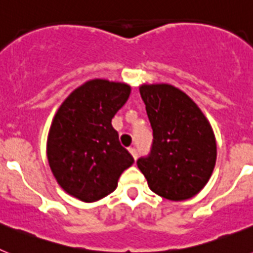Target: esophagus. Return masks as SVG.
<instances>
[{
	"label": "esophagus",
	"instance_id": "34e87169",
	"mask_svg": "<svg viewBox=\"0 0 253 253\" xmlns=\"http://www.w3.org/2000/svg\"><path fill=\"white\" fill-rule=\"evenodd\" d=\"M129 152H130V154H131V156H133L134 160H137V157H138L137 149H135V148H129Z\"/></svg>",
	"mask_w": 253,
	"mask_h": 253
}]
</instances>
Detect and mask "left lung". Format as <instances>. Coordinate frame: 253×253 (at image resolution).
<instances>
[{
  "instance_id": "obj_1",
  "label": "left lung",
  "mask_w": 253,
  "mask_h": 253,
  "mask_svg": "<svg viewBox=\"0 0 253 253\" xmlns=\"http://www.w3.org/2000/svg\"><path fill=\"white\" fill-rule=\"evenodd\" d=\"M153 129L148 157L137 161L149 189L172 202L193 198L208 184L216 161L213 128L198 105L169 84L139 87Z\"/></svg>"
}]
</instances>
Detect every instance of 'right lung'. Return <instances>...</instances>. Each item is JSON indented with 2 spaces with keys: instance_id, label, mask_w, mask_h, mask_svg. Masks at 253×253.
Here are the masks:
<instances>
[{
  "instance_id": "right-lung-1",
  "label": "right lung",
  "mask_w": 253,
  "mask_h": 253,
  "mask_svg": "<svg viewBox=\"0 0 253 253\" xmlns=\"http://www.w3.org/2000/svg\"><path fill=\"white\" fill-rule=\"evenodd\" d=\"M130 91L123 82L90 80L69 93L53 118L46 140L49 167L59 186L81 202L113 193L133 165L111 125Z\"/></svg>"
}]
</instances>
